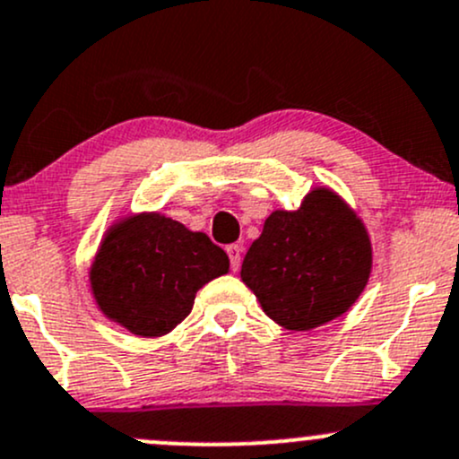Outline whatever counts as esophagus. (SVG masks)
<instances>
[{"label": "esophagus", "mask_w": 459, "mask_h": 459, "mask_svg": "<svg viewBox=\"0 0 459 459\" xmlns=\"http://www.w3.org/2000/svg\"><path fill=\"white\" fill-rule=\"evenodd\" d=\"M226 253H229V259H230V268L238 270L239 264H242V246L238 244H230L226 246Z\"/></svg>", "instance_id": "1"}]
</instances>
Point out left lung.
I'll return each instance as SVG.
<instances>
[{"instance_id":"left-lung-1","label":"left lung","mask_w":459,"mask_h":459,"mask_svg":"<svg viewBox=\"0 0 459 459\" xmlns=\"http://www.w3.org/2000/svg\"><path fill=\"white\" fill-rule=\"evenodd\" d=\"M371 244L363 221L330 189L297 211H274L242 264V281L264 312L303 332L341 316L368 286Z\"/></svg>"}]
</instances>
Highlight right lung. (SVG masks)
Here are the masks:
<instances>
[{"instance_id":"1","label":"right lung","mask_w":459,"mask_h":459,"mask_svg":"<svg viewBox=\"0 0 459 459\" xmlns=\"http://www.w3.org/2000/svg\"><path fill=\"white\" fill-rule=\"evenodd\" d=\"M229 273V255L204 233L160 213L108 230L90 268L103 315L138 336H162L189 316L195 292Z\"/></svg>"}]
</instances>
